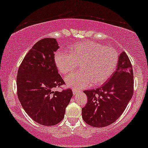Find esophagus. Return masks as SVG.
<instances>
[{
	"instance_id": "1",
	"label": "esophagus",
	"mask_w": 148,
	"mask_h": 148,
	"mask_svg": "<svg viewBox=\"0 0 148 148\" xmlns=\"http://www.w3.org/2000/svg\"><path fill=\"white\" fill-rule=\"evenodd\" d=\"M79 92V90H76V89H73V95H76L78 92Z\"/></svg>"
}]
</instances>
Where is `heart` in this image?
<instances>
[{"label": "heart", "mask_w": 148, "mask_h": 148, "mask_svg": "<svg viewBox=\"0 0 148 148\" xmlns=\"http://www.w3.org/2000/svg\"><path fill=\"white\" fill-rule=\"evenodd\" d=\"M70 53L58 51L54 60L58 71L62 74L73 71L79 64V71L66 77L68 86L74 89L87 88L93 83L99 85L114 72L119 60V54L112 47H106L94 41H85L71 47Z\"/></svg>", "instance_id": "1"}]
</instances>
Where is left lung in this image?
<instances>
[{
  "label": "left lung",
  "instance_id": "8db88e82",
  "mask_svg": "<svg viewBox=\"0 0 148 148\" xmlns=\"http://www.w3.org/2000/svg\"><path fill=\"white\" fill-rule=\"evenodd\" d=\"M133 92L132 66L123 51L119 56L116 71L106 82L97 89L84 91L88 102L82 109L83 120L96 127L112 124L125 110Z\"/></svg>",
  "mask_w": 148,
  "mask_h": 148
}]
</instances>
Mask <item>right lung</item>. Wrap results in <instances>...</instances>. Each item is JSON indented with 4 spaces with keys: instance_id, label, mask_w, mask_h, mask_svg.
Segmentation results:
<instances>
[{
    "instance_id": "right-lung-1",
    "label": "right lung",
    "mask_w": 148,
    "mask_h": 148,
    "mask_svg": "<svg viewBox=\"0 0 148 148\" xmlns=\"http://www.w3.org/2000/svg\"><path fill=\"white\" fill-rule=\"evenodd\" d=\"M58 49L55 38L36 42L24 58L16 79L18 97L23 109L34 121L46 126L63 119L73 96L70 88L53 91L65 84L54 61V52Z\"/></svg>"
}]
</instances>
